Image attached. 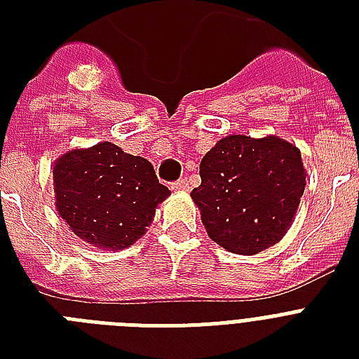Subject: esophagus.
Wrapping results in <instances>:
<instances>
[{"instance_id": "34e87169", "label": "esophagus", "mask_w": 359, "mask_h": 359, "mask_svg": "<svg viewBox=\"0 0 359 359\" xmlns=\"http://www.w3.org/2000/svg\"><path fill=\"white\" fill-rule=\"evenodd\" d=\"M188 188H190L188 179H179V180H175V182H171V190L175 191H186Z\"/></svg>"}]
</instances>
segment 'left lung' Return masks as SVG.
<instances>
[{
    "mask_svg": "<svg viewBox=\"0 0 359 359\" xmlns=\"http://www.w3.org/2000/svg\"><path fill=\"white\" fill-rule=\"evenodd\" d=\"M199 175L191 199L208 236L240 255L283 238L306 188L300 151L276 135H227L205 154Z\"/></svg>",
    "mask_w": 359,
    "mask_h": 359,
    "instance_id": "8db88e82",
    "label": "left lung"
}]
</instances>
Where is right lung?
Returning <instances> with one entry per match:
<instances>
[{"label":"right lung","instance_id":"add662e5","mask_svg":"<svg viewBox=\"0 0 359 359\" xmlns=\"http://www.w3.org/2000/svg\"><path fill=\"white\" fill-rule=\"evenodd\" d=\"M53 184L57 212L72 233L106 250L134 244L158 203L171 194L158 182L151 162L108 141L59 158Z\"/></svg>","mask_w":359,"mask_h":359}]
</instances>
